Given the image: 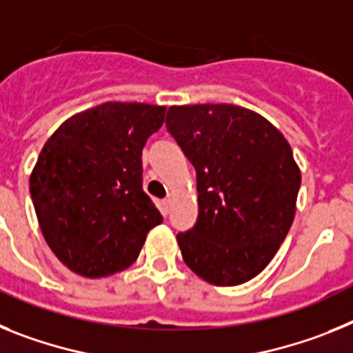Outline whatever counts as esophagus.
I'll use <instances>...</instances> for the list:
<instances>
[{
	"instance_id": "obj_1",
	"label": "esophagus",
	"mask_w": 353,
	"mask_h": 353,
	"mask_svg": "<svg viewBox=\"0 0 353 353\" xmlns=\"http://www.w3.org/2000/svg\"><path fill=\"white\" fill-rule=\"evenodd\" d=\"M170 208H172V199L170 197L163 199V201H161V210H163V213L167 214L168 211H170Z\"/></svg>"
}]
</instances>
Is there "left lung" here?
Returning <instances> with one entry per match:
<instances>
[{
  "label": "left lung",
  "mask_w": 353,
  "mask_h": 353,
  "mask_svg": "<svg viewBox=\"0 0 353 353\" xmlns=\"http://www.w3.org/2000/svg\"><path fill=\"white\" fill-rule=\"evenodd\" d=\"M167 128L197 170L199 219L177 234L190 270L214 286L261 274L290 231L300 168L272 122L236 104L170 106Z\"/></svg>",
  "instance_id": "8db88e82"
}]
</instances>
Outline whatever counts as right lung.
Returning a JSON list of instances; mask_svg holds the SVG:
<instances>
[{"label":"right lung","instance_id":"1","mask_svg":"<svg viewBox=\"0 0 353 353\" xmlns=\"http://www.w3.org/2000/svg\"><path fill=\"white\" fill-rule=\"evenodd\" d=\"M165 110L103 103L67 119L42 147L30 194L46 243L70 272L88 279L122 272L163 222L142 188V149Z\"/></svg>","mask_w":353,"mask_h":353}]
</instances>
